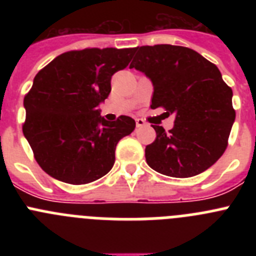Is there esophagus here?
<instances>
[{"mask_svg":"<svg viewBox=\"0 0 256 256\" xmlns=\"http://www.w3.org/2000/svg\"><path fill=\"white\" fill-rule=\"evenodd\" d=\"M146 126L144 120H142V119H136V126H137V128H141V126Z\"/></svg>","mask_w":256,"mask_h":256,"instance_id":"esophagus-1","label":"esophagus"}]
</instances>
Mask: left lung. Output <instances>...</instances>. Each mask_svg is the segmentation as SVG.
I'll return each instance as SVG.
<instances>
[{
  "instance_id": "left-lung-1",
  "label": "left lung",
  "mask_w": 256,
  "mask_h": 256,
  "mask_svg": "<svg viewBox=\"0 0 256 256\" xmlns=\"http://www.w3.org/2000/svg\"><path fill=\"white\" fill-rule=\"evenodd\" d=\"M130 68L144 73L154 84L151 108L176 115L165 132L152 126L156 138L146 146L154 170L176 178L194 177L223 155L236 112L232 90L216 64L183 46L155 44L133 48Z\"/></svg>"
}]
</instances>
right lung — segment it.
<instances>
[{"label":"right lung","mask_w":256,"mask_h":256,"mask_svg":"<svg viewBox=\"0 0 256 256\" xmlns=\"http://www.w3.org/2000/svg\"><path fill=\"white\" fill-rule=\"evenodd\" d=\"M133 48H84L58 55L40 69L24 97L22 133L51 177L87 184L104 177L115 148L136 126L120 115L105 120L97 108L112 91V76L128 66Z\"/></svg>","instance_id":"right-lung-1"}]
</instances>
